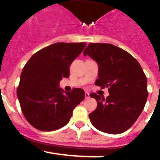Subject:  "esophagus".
Listing matches in <instances>:
<instances>
[{
  "label": "esophagus",
  "mask_w": 160,
  "mask_h": 160,
  "mask_svg": "<svg viewBox=\"0 0 160 160\" xmlns=\"http://www.w3.org/2000/svg\"><path fill=\"white\" fill-rule=\"evenodd\" d=\"M85 98H89V94H88V92H85Z\"/></svg>",
  "instance_id": "esophagus-1"
}]
</instances>
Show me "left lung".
Here are the masks:
<instances>
[{"instance_id": "8db88e82", "label": "left lung", "mask_w": 160, "mask_h": 160, "mask_svg": "<svg viewBox=\"0 0 160 160\" xmlns=\"http://www.w3.org/2000/svg\"><path fill=\"white\" fill-rule=\"evenodd\" d=\"M83 55L98 64L95 85L108 88L109 92L106 98L90 95L97 101L96 109L88 115L92 124L108 134L124 132L140 116L148 98L147 79L141 65L129 53L111 44L91 43Z\"/></svg>"}]
</instances>
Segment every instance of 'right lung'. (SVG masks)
<instances>
[{
    "label": "right lung",
    "mask_w": 160,
    "mask_h": 160,
    "mask_svg": "<svg viewBox=\"0 0 160 160\" xmlns=\"http://www.w3.org/2000/svg\"><path fill=\"white\" fill-rule=\"evenodd\" d=\"M85 46V43L53 44L34 54L24 65L17 95L23 115L33 127L47 132L63 127L74 108L83 101V89L65 92L59 88V82L68 78L71 63Z\"/></svg>",
    "instance_id": "obj_1"
}]
</instances>
